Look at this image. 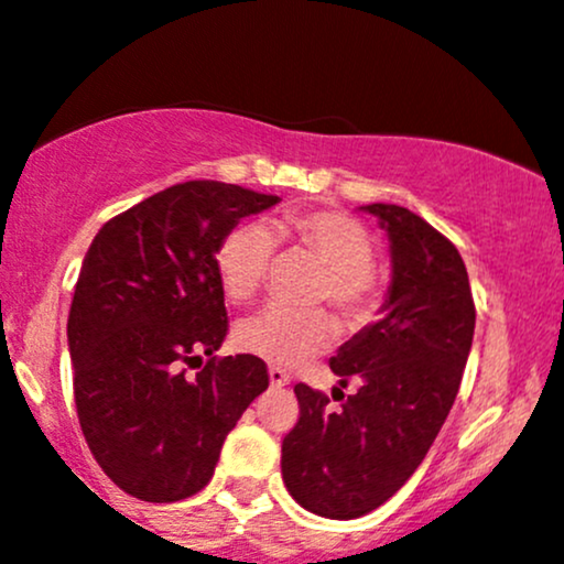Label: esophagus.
<instances>
[{
	"label": "esophagus",
	"mask_w": 564,
	"mask_h": 564,
	"mask_svg": "<svg viewBox=\"0 0 564 564\" xmlns=\"http://www.w3.org/2000/svg\"><path fill=\"white\" fill-rule=\"evenodd\" d=\"M270 384L273 387H286L289 381H291V377L286 371H283V368H278V366H270Z\"/></svg>",
	"instance_id": "esophagus-1"
}]
</instances>
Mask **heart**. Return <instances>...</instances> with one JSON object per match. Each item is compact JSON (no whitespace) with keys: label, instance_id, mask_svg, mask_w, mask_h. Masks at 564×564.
Returning a JSON list of instances; mask_svg holds the SVG:
<instances>
[{"label":"heart","instance_id":"heart-1","mask_svg":"<svg viewBox=\"0 0 564 564\" xmlns=\"http://www.w3.org/2000/svg\"><path fill=\"white\" fill-rule=\"evenodd\" d=\"M275 243L296 246L326 264L313 302H332L349 323H364L379 307L377 246L355 217L334 209H294L264 225H238L217 246L219 286L230 302H251L268 283ZM336 339V323L323 310L268 307L238 323L236 345L273 366L302 364Z\"/></svg>","mask_w":564,"mask_h":564}]
</instances>
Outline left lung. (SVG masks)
<instances>
[{
    "label": "left lung",
    "instance_id": "left-lung-1",
    "mask_svg": "<svg viewBox=\"0 0 564 564\" xmlns=\"http://www.w3.org/2000/svg\"><path fill=\"white\" fill-rule=\"evenodd\" d=\"M390 236L392 283L381 318L339 347L332 371L345 395L296 384L300 419L283 437L289 494L313 514L355 520L403 488L448 416L471 336L475 300L462 254L405 206L368 204Z\"/></svg>",
    "mask_w": 564,
    "mask_h": 564
}]
</instances>
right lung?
<instances>
[{"mask_svg":"<svg viewBox=\"0 0 564 564\" xmlns=\"http://www.w3.org/2000/svg\"><path fill=\"white\" fill-rule=\"evenodd\" d=\"M278 200L191 180L108 219L84 257L68 313L76 413L100 469L140 501L198 494L268 390L264 360L215 355L228 334L215 254L238 219Z\"/></svg>","mask_w":564,"mask_h":564,"instance_id":"obj_1","label":"right lung"}]
</instances>
